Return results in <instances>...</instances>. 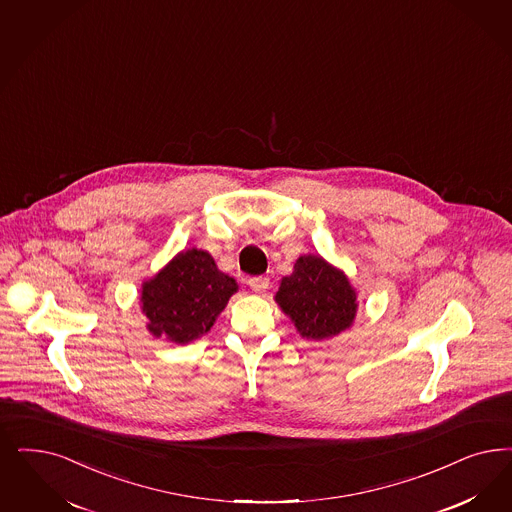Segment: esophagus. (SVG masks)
<instances>
[{
    "label": "esophagus",
    "instance_id": "esophagus-1",
    "mask_svg": "<svg viewBox=\"0 0 512 512\" xmlns=\"http://www.w3.org/2000/svg\"><path fill=\"white\" fill-rule=\"evenodd\" d=\"M268 283H270V280H268L266 276H253V278L247 280V285H249L255 293H263L265 289H268Z\"/></svg>",
    "mask_w": 512,
    "mask_h": 512
}]
</instances>
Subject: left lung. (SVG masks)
I'll list each match as a JSON object with an SVG mask.
<instances>
[{
    "instance_id": "obj_1",
    "label": "left lung",
    "mask_w": 512,
    "mask_h": 512,
    "mask_svg": "<svg viewBox=\"0 0 512 512\" xmlns=\"http://www.w3.org/2000/svg\"><path fill=\"white\" fill-rule=\"evenodd\" d=\"M276 302L308 340L331 338L352 327L357 295L346 274L319 255H302L285 276Z\"/></svg>"
}]
</instances>
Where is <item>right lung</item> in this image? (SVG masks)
<instances>
[{"label": "right lung", "instance_id": "obj_1", "mask_svg": "<svg viewBox=\"0 0 512 512\" xmlns=\"http://www.w3.org/2000/svg\"><path fill=\"white\" fill-rule=\"evenodd\" d=\"M236 291L234 278L217 268L212 255L193 247L143 282L141 312L151 335L189 344L212 329Z\"/></svg>", "mask_w": 512, "mask_h": 512}]
</instances>
